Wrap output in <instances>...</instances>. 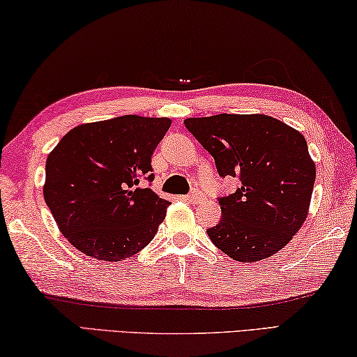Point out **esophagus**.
Returning <instances> with one entry per match:
<instances>
[{"mask_svg":"<svg viewBox=\"0 0 357 357\" xmlns=\"http://www.w3.org/2000/svg\"><path fill=\"white\" fill-rule=\"evenodd\" d=\"M186 202H191V204H197V202H201L202 201V195H201V191H192L191 195H188V196H185L183 197Z\"/></svg>","mask_w":357,"mask_h":357,"instance_id":"obj_1","label":"esophagus"}]
</instances>
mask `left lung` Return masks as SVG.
<instances>
[{
  "label": "left lung",
  "mask_w": 357,
  "mask_h": 357,
  "mask_svg": "<svg viewBox=\"0 0 357 357\" xmlns=\"http://www.w3.org/2000/svg\"><path fill=\"white\" fill-rule=\"evenodd\" d=\"M185 127L213 156L221 177L241 186L221 197L222 218L207 230L213 245L252 264L280 251L305 221L315 162L298 130L265 114L190 117Z\"/></svg>",
  "instance_id": "obj_1"
}]
</instances>
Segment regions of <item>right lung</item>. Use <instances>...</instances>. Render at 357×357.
<instances>
[{
    "label": "right lung",
    "instance_id": "1",
    "mask_svg": "<svg viewBox=\"0 0 357 357\" xmlns=\"http://www.w3.org/2000/svg\"><path fill=\"white\" fill-rule=\"evenodd\" d=\"M171 123L133 114L83 123L50 152L43 197L73 248L121 261L153 240L169 202L141 182L153 180L152 153Z\"/></svg>",
    "mask_w": 357,
    "mask_h": 357
}]
</instances>
